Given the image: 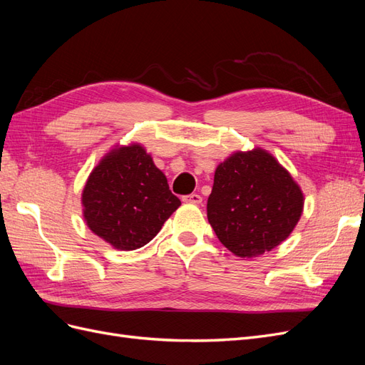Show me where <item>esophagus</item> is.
Segmentation results:
<instances>
[{
  "label": "esophagus",
  "mask_w": 365,
  "mask_h": 365,
  "mask_svg": "<svg viewBox=\"0 0 365 365\" xmlns=\"http://www.w3.org/2000/svg\"><path fill=\"white\" fill-rule=\"evenodd\" d=\"M182 201L187 202V204H201V202H202V197H201V195L192 193V195L182 196Z\"/></svg>",
  "instance_id": "1"
}]
</instances>
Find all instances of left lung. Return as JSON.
Masks as SVG:
<instances>
[{
  "label": "left lung",
  "mask_w": 365,
  "mask_h": 365,
  "mask_svg": "<svg viewBox=\"0 0 365 365\" xmlns=\"http://www.w3.org/2000/svg\"><path fill=\"white\" fill-rule=\"evenodd\" d=\"M304 196L269 152H235L215 172L207 217L237 257H257L280 245L303 213Z\"/></svg>",
  "instance_id": "obj_1"
}]
</instances>
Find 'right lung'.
Returning <instances> with one entry per match:
<instances>
[{
    "label": "right lung",
    "mask_w": 365,
    "mask_h": 365,
    "mask_svg": "<svg viewBox=\"0 0 365 365\" xmlns=\"http://www.w3.org/2000/svg\"><path fill=\"white\" fill-rule=\"evenodd\" d=\"M83 219L94 235L121 251L145 247L181 205L165 175L138 143L101 160L82 192Z\"/></svg>",
    "instance_id": "right-lung-1"
}]
</instances>
